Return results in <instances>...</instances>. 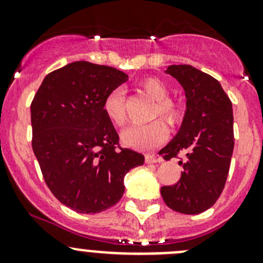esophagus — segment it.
I'll use <instances>...</instances> for the list:
<instances>
[{
  "instance_id": "esophagus-1",
  "label": "esophagus",
  "mask_w": 263,
  "mask_h": 263,
  "mask_svg": "<svg viewBox=\"0 0 263 263\" xmlns=\"http://www.w3.org/2000/svg\"><path fill=\"white\" fill-rule=\"evenodd\" d=\"M161 158L155 155H146L145 156V163L146 164H156V163H160Z\"/></svg>"
}]
</instances>
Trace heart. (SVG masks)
<instances>
[{"mask_svg": "<svg viewBox=\"0 0 263 263\" xmlns=\"http://www.w3.org/2000/svg\"><path fill=\"white\" fill-rule=\"evenodd\" d=\"M141 87L147 95L156 100L154 116L163 117L169 123H177L179 121L182 116L181 104L168 98L169 89L163 81L156 78H148L141 81ZM104 112L117 126H122L126 122L124 91L122 87H116L108 92L104 99ZM168 134L166 124L160 119H156L146 124H131L122 131L121 139L126 146L135 150L148 151L163 144Z\"/></svg>", "mask_w": 263, "mask_h": 263, "instance_id": "heart-1", "label": "heart"}]
</instances>
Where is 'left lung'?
Listing matches in <instances>:
<instances>
[{"label":"left lung","instance_id":"left-lung-1","mask_svg":"<svg viewBox=\"0 0 263 263\" xmlns=\"http://www.w3.org/2000/svg\"><path fill=\"white\" fill-rule=\"evenodd\" d=\"M166 73L177 79L185 94V113L178 134L159 151L165 160L185 154L179 161L181 179L161 187L168 208L196 215L210 209L224 190L234 148L233 108L213 76L190 65H172Z\"/></svg>","mask_w":263,"mask_h":263}]
</instances>
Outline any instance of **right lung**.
I'll return each instance as SVG.
<instances>
[{"label":"right lung","instance_id":"add662e5","mask_svg":"<svg viewBox=\"0 0 263 263\" xmlns=\"http://www.w3.org/2000/svg\"><path fill=\"white\" fill-rule=\"evenodd\" d=\"M127 80L117 68L78 61L48 73L31 102V145L44 181L61 203L80 214L115 206L124 176L145 161L119 147L104 112L108 92Z\"/></svg>","mask_w":263,"mask_h":263}]
</instances>
